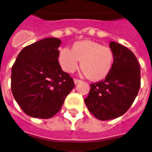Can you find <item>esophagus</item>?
<instances>
[{
	"mask_svg": "<svg viewBox=\"0 0 152 152\" xmlns=\"http://www.w3.org/2000/svg\"><path fill=\"white\" fill-rule=\"evenodd\" d=\"M80 80H79V79H74V83H75V84H77V83H80Z\"/></svg>",
	"mask_w": 152,
	"mask_h": 152,
	"instance_id": "obj_1",
	"label": "esophagus"
}]
</instances>
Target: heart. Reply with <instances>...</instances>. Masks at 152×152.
I'll list each match as a JSON object with an SVG mask.
<instances>
[{"instance_id": "obj_1", "label": "heart", "mask_w": 152, "mask_h": 152, "mask_svg": "<svg viewBox=\"0 0 152 152\" xmlns=\"http://www.w3.org/2000/svg\"><path fill=\"white\" fill-rule=\"evenodd\" d=\"M113 50L108 46L93 41H79L72 45V50L68 47L59 50L58 60L64 72L72 73L79 67L91 80H101L110 73L113 64Z\"/></svg>"}]
</instances>
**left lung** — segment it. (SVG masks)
<instances>
[{"label":"left lung","mask_w":152,"mask_h":152,"mask_svg":"<svg viewBox=\"0 0 152 152\" xmlns=\"http://www.w3.org/2000/svg\"><path fill=\"white\" fill-rule=\"evenodd\" d=\"M114 59L110 73L101 81L91 84L84 99L88 110L99 120L114 119L126 113L140 88L139 62L132 51L111 42Z\"/></svg>","instance_id":"1"}]
</instances>
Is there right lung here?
Here are the masks:
<instances>
[{"mask_svg":"<svg viewBox=\"0 0 152 152\" xmlns=\"http://www.w3.org/2000/svg\"><path fill=\"white\" fill-rule=\"evenodd\" d=\"M61 40L42 39L23 49L12 67L11 88L26 114L47 119L57 114L75 87L58 61Z\"/></svg>","mask_w":152,"mask_h":152,"instance_id":"add662e5","label":"right lung"}]
</instances>
